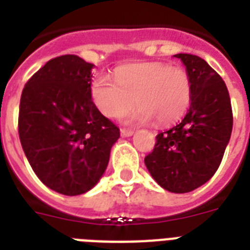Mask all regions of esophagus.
Here are the masks:
<instances>
[{
    "label": "esophagus",
    "mask_w": 250,
    "mask_h": 250,
    "mask_svg": "<svg viewBox=\"0 0 250 250\" xmlns=\"http://www.w3.org/2000/svg\"><path fill=\"white\" fill-rule=\"evenodd\" d=\"M121 135L123 137H128L133 135V129L131 128H121Z\"/></svg>",
    "instance_id": "1"
}]
</instances>
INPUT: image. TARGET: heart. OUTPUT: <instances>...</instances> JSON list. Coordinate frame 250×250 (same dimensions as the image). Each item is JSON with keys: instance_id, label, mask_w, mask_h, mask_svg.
Masks as SVG:
<instances>
[{"instance_id": "heart-1", "label": "heart", "mask_w": 250, "mask_h": 250, "mask_svg": "<svg viewBox=\"0 0 250 250\" xmlns=\"http://www.w3.org/2000/svg\"><path fill=\"white\" fill-rule=\"evenodd\" d=\"M192 92L188 70L162 61L125 64L115 70V80L98 75L90 84L94 105L106 117H121L136 100L133 119H154L160 125H171L186 114Z\"/></svg>"}]
</instances>
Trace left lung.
<instances>
[{
    "label": "left lung",
    "instance_id": "left-lung-1",
    "mask_svg": "<svg viewBox=\"0 0 250 250\" xmlns=\"http://www.w3.org/2000/svg\"><path fill=\"white\" fill-rule=\"evenodd\" d=\"M192 78V101L179 125L156 136L145 166L168 192L187 193L209 180L221 165L232 132L229 89L206 61L193 54H175Z\"/></svg>",
    "mask_w": 250,
    "mask_h": 250
}]
</instances>
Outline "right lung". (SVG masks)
Instances as JSON below:
<instances>
[{
    "label": "right lung",
    "instance_id": "add662e5",
    "mask_svg": "<svg viewBox=\"0 0 250 250\" xmlns=\"http://www.w3.org/2000/svg\"><path fill=\"white\" fill-rule=\"evenodd\" d=\"M92 68L80 57L48 61L23 88L18 132L37 178L66 196L93 188L119 128L92 101Z\"/></svg>",
    "mask_w": 250,
    "mask_h": 250
}]
</instances>
